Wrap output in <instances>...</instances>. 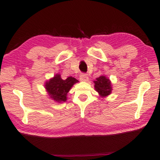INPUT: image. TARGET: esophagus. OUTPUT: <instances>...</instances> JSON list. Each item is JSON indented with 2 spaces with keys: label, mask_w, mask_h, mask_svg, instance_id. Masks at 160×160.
Returning <instances> with one entry per match:
<instances>
[{
  "label": "esophagus",
  "mask_w": 160,
  "mask_h": 160,
  "mask_svg": "<svg viewBox=\"0 0 160 160\" xmlns=\"http://www.w3.org/2000/svg\"><path fill=\"white\" fill-rule=\"evenodd\" d=\"M88 75H85V74H82L80 77V80L81 81H83V82H87V81H88Z\"/></svg>",
  "instance_id": "esophagus-1"
}]
</instances>
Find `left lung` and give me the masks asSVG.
Here are the masks:
<instances>
[{
    "label": "left lung",
    "mask_w": 160,
    "mask_h": 160,
    "mask_svg": "<svg viewBox=\"0 0 160 160\" xmlns=\"http://www.w3.org/2000/svg\"><path fill=\"white\" fill-rule=\"evenodd\" d=\"M94 88L102 98L107 97L110 95L112 91L111 80L105 75H101L93 81Z\"/></svg>",
    "instance_id": "obj_1"
}]
</instances>
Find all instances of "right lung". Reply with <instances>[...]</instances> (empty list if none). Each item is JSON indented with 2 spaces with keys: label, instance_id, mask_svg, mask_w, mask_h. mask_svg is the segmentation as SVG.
<instances>
[{
  "label": "right lung",
  "instance_id": "obj_1",
  "mask_svg": "<svg viewBox=\"0 0 160 160\" xmlns=\"http://www.w3.org/2000/svg\"><path fill=\"white\" fill-rule=\"evenodd\" d=\"M79 82L73 77L62 79L60 74H56L52 78L45 83V88L49 98L58 103L65 102L67 100V93L75 83Z\"/></svg>",
  "mask_w": 160,
  "mask_h": 160
}]
</instances>
